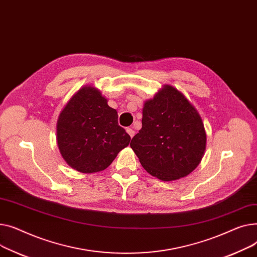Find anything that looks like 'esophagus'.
Wrapping results in <instances>:
<instances>
[{
    "mask_svg": "<svg viewBox=\"0 0 257 257\" xmlns=\"http://www.w3.org/2000/svg\"><path fill=\"white\" fill-rule=\"evenodd\" d=\"M126 133L130 135L131 138H133L135 136V131L133 128H126Z\"/></svg>",
    "mask_w": 257,
    "mask_h": 257,
    "instance_id": "esophagus-1",
    "label": "esophagus"
}]
</instances>
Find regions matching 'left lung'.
I'll list each match as a JSON object with an SVG mask.
<instances>
[{"label": "left lung", "mask_w": 257, "mask_h": 257, "mask_svg": "<svg viewBox=\"0 0 257 257\" xmlns=\"http://www.w3.org/2000/svg\"><path fill=\"white\" fill-rule=\"evenodd\" d=\"M142 128L131 147L153 176L171 182L199 165L206 145L202 119L178 90L165 85L143 108Z\"/></svg>", "instance_id": "obj_1"}]
</instances>
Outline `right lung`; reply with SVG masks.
Segmentation results:
<instances>
[{
  "label": "right lung",
  "mask_w": 257,
  "mask_h": 257,
  "mask_svg": "<svg viewBox=\"0 0 257 257\" xmlns=\"http://www.w3.org/2000/svg\"><path fill=\"white\" fill-rule=\"evenodd\" d=\"M130 141V135L118 125L117 111L94 87L81 88L59 115L60 154L71 168L82 173L109 167Z\"/></svg>",
  "instance_id": "obj_1"
}]
</instances>
